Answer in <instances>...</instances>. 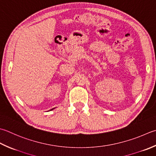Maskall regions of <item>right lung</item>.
Segmentation results:
<instances>
[{"label": "right lung", "instance_id": "1", "mask_svg": "<svg viewBox=\"0 0 156 156\" xmlns=\"http://www.w3.org/2000/svg\"><path fill=\"white\" fill-rule=\"evenodd\" d=\"M53 109H51V110H53Z\"/></svg>", "mask_w": 156, "mask_h": 156}]
</instances>
